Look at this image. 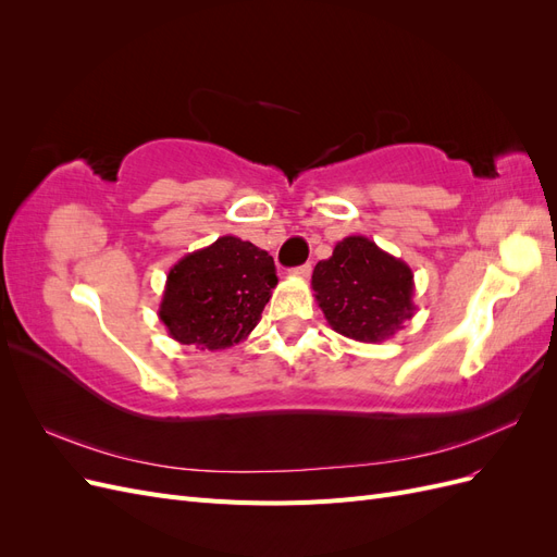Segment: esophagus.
<instances>
[{"label":"esophagus","mask_w":557,"mask_h":557,"mask_svg":"<svg viewBox=\"0 0 557 557\" xmlns=\"http://www.w3.org/2000/svg\"><path fill=\"white\" fill-rule=\"evenodd\" d=\"M293 274H295V276H299V278H309V276H311V264L307 262V264H299V267H295V269H293Z\"/></svg>","instance_id":"esophagus-1"}]
</instances>
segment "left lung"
Here are the masks:
<instances>
[{
  "instance_id": "left-lung-1",
  "label": "left lung",
  "mask_w": 557,
  "mask_h": 557,
  "mask_svg": "<svg viewBox=\"0 0 557 557\" xmlns=\"http://www.w3.org/2000/svg\"><path fill=\"white\" fill-rule=\"evenodd\" d=\"M311 288L330 327L364 344L391 339L416 313L411 267L360 234L315 264Z\"/></svg>"
}]
</instances>
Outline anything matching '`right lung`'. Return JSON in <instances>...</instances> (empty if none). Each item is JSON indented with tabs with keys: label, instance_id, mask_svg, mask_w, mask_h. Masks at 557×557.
Segmentation results:
<instances>
[{
	"label": "right lung",
	"instance_id": "1",
	"mask_svg": "<svg viewBox=\"0 0 557 557\" xmlns=\"http://www.w3.org/2000/svg\"><path fill=\"white\" fill-rule=\"evenodd\" d=\"M276 283L274 258L227 234L170 269L158 315L174 342L223 350L260 323Z\"/></svg>",
	"mask_w": 557,
	"mask_h": 557
}]
</instances>
